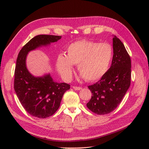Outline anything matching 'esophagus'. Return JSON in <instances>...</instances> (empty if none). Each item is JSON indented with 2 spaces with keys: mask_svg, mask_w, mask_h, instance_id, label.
<instances>
[{
  "mask_svg": "<svg viewBox=\"0 0 149 149\" xmlns=\"http://www.w3.org/2000/svg\"><path fill=\"white\" fill-rule=\"evenodd\" d=\"M73 89L75 91H80L81 90L82 88L81 87H77V86H73Z\"/></svg>",
  "mask_w": 149,
  "mask_h": 149,
  "instance_id": "obj_1",
  "label": "esophagus"
}]
</instances>
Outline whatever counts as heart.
I'll return each mask as SVG.
<instances>
[{"label": "heart", "instance_id": "heart-1", "mask_svg": "<svg viewBox=\"0 0 149 149\" xmlns=\"http://www.w3.org/2000/svg\"><path fill=\"white\" fill-rule=\"evenodd\" d=\"M112 58L113 49L111 45L82 40L69 45L65 56L59 55L56 67L65 80L71 77L72 65H78V70L85 80L95 81L108 71Z\"/></svg>", "mask_w": 149, "mask_h": 149}]
</instances>
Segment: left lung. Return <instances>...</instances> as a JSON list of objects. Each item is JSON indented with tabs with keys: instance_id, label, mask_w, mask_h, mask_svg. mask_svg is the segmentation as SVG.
I'll return each mask as SVG.
<instances>
[{
	"instance_id": "left-lung-1",
	"label": "left lung",
	"mask_w": 149,
	"mask_h": 149,
	"mask_svg": "<svg viewBox=\"0 0 149 149\" xmlns=\"http://www.w3.org/2000/svg\"><path fill=\"white\" fill-rule=\"evenodd\" d=\"M112 64L100 81L88 88L92 95L86 106L98 115L111 113L117 107L130 85L131 60L124 44L113 36Z\"/></svg>"
}]
</instances>
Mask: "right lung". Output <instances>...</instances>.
Segmentation results:
<instances>
[{
    "label": "right lung",
    "mask_w": 149,
    "mask_h": 149,
    "mask_svg": "<svg viewBox=\"0 0 149 149\" xmlns=\"http://www.w3.org/2000/svg\"><path fill=\"white\" fill-rule=\"evenodd\" d=\"M61 36L38 35L33 37L20 51L14 72V88L25 111L38 118L52 115L60 107L63 95L70 89L65 83L55 81L50 74L36 77L26 66L28 53L56 42Z\"/></svg>",
    "instance_id": "obj_1"
}]
</instances>
